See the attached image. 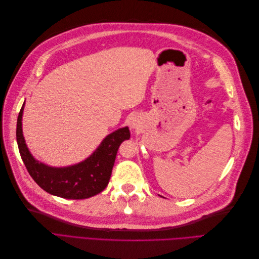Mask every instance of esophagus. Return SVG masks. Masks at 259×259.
Returning a JSON list of instances; mask_svg holds the SVG:
<instances>
[{
    "label": "esophagus",
    "instance_id": "34e87169",
    "mask_svg": "<svg viewBox=\"0 0 259 259\" xmlns=\"http://www.w3.org/2000/svg\"><path fill=\"white\" fill-rule=\"evenodd\" d=\"M130 126L132 127V128H135V127H137L138 126V121L135 119H132L131 121H130Z\"/></svg>",
    "mask_w": 259,
    "mask_h": 259
}]
</instances>
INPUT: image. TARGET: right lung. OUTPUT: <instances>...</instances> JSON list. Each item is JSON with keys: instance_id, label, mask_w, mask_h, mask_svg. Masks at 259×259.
<instances>
[{"instance_id": "1", "label": "right lung", "mask_w": 259, "mask_h": 259, "mask_svg": "<svg viewBox=\"0 0 259 259\" xmlns=\"http://www.w3.org/2000/svg\"><path fill=\"white\" fill-rule=\"evenodd\" d=\"M23 103L17 119L16 137L21 159L30 176L43 190L64 199H88L103 191L110 180L117 149L130 139L127 126L112 132L84 161L65 167H54L31 154L22 134Z\"/></svg>"}]
</instances>
